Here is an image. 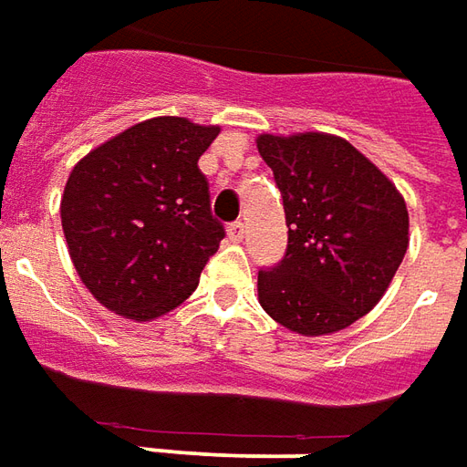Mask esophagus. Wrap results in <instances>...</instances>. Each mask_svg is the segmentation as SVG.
<instances>
[{"mask_svg":"<svg viewBox=\"0 0 467 467\" xmlns=\"http://www.w3.org/2000/svg\"><path fill=\"white\" fill-rule=\"evenodd\" d=\"M244 236H246V226H244L241 221H236V223H231V226H228V239L234 241V244L244 241Z\"/></svg>","mask_w":467,"mask_h":467,"instance_id":"1","label":"esophagus"}]
</instances>
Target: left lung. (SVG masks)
Returning a JSON list of instances; mask_svg holds the SVG:
<instances>
[{"mask_svg":"<svg viewBox=\"0 0 467 467\" xmlns=\"http://www.w3.org/2000/svg\"><path fill=\"white\" fill-rule=\"evenodd\" d=\"M256 148L289 226L284 259L259 271V304L294 334L339 332L375 309L405 259V198L345 138L264 133Z\"/></svg>","mask_w":467,"mask_h":467,"instance_id":"left-lung-1","label":"left lung"}]
</instances>
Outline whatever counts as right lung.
<instances>
[{"mask_svg":"<svg viewBox=\"0 0 467 467\" xmlns=\"http://www.w3.org/2000/svg\"><path fill=\"white\" fill-rule=\"evenodd\" d=\"M218 133L188 118H150L72 168L62 231L78 276L105 309L150 322L196 292L223 239L198 171Z\"/></svg>","mask_w":467,"mask_h":467,"instance_id":"1","label":"right lung"}]
</instances>
